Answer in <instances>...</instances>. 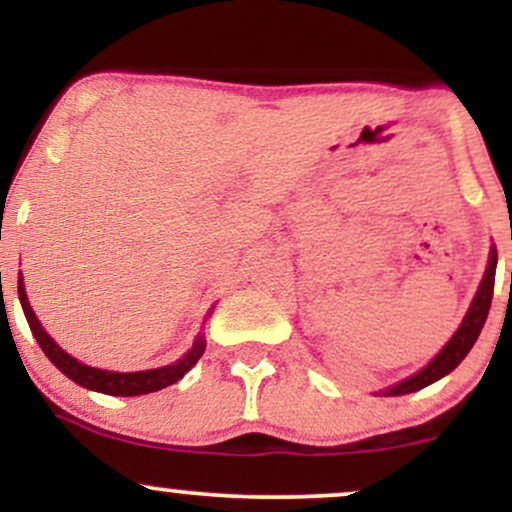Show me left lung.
<instances>
[{"mask_svg": "<svg viewBox=\"0 0 512 512\" xmlns=\"http://www.w3.org/2000/svg\"><path fill=\"white\" fill-rule=\"evenodd\" d=\"M496 262H498L496 248H491L489 264H486V272H484V279H481V284H479L477 296H474L467 315H464L462 325L457 327L455 334H452L450 342L438 351V356L433 358L426 368H421L419 373H414L411 378L402 380V383L383 390L385 397L409 395V392L424 390L426 385L436 383V380L443 378V375L452 373V370L460 366L462 358L469 354V349H472L474 342H477V337L481 334V327H484V322H486V315H489L491 298H493V281H496Z\"/></svg>", "mask_w": 512, "mask_h": 512, "instance_id": "1", "label": "left lung"}]
</instances>
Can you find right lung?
Masks as SVG:
<instances>
[{"label": "right lung", "instance_id": "right-lung-1", "mask_svg": "<svg viewBox=\"0 0 512 512\" xmlns=\"http://www.w3.org/2000/svg\"><path fill=\"white\" fill-rule=\"evenodd\" d=\"M19 301L23 308V315H26L28 327H31L33 337L38 339L40 349L45 351V356L55 363L57 368L67 375L69 380H74L76 385L86 387V390L93 392H103V395H115V397H134V395H149V392H158L163 387L178 383L182 375L187 373L195 363L202 358L204 354V337L199 334L192 344V349L187 351L180 361L170 363V366L163 368H151V370H137V373H115V370H101V368H91L86 363L76 361L74 356H69L62 346H57L52 342V337L48 332L40 327L38 317H35L31 303H28L26 289H23V276L19 274Z\"/></svg>", "mask_w": 512, "mask_h": 512}]
</instances>
